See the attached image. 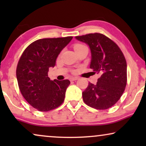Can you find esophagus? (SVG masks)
<instances>
[{"label": "esophagus", "instance_id": "esophagus-1", "mask_svg": "<svg viewBox=\"0 0 146 146\" xmlns=\"http://www.w3.org/2000/svg\"><path fill=\"white\" fill-rule=\"evenodd\" d=\"M70 81H75V80H78V78L77 77H72L70 78Z\"/></svg>", "mask_w": 146, "mask_h": 146}]
</instances>
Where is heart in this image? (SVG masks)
Instances as JSON below:
<instances>
[{"instance_id":"heart-1","label":"heart","mask_w":146,"mask_h":146,"mask_svg":"<svg viewBox=\"0 0 146 146\" xmlns=\"http://www.w3.org/2000/svg\"><path fill=\"white\" fill-rule=\"evenodd\" d=\"M82 46H84L82 45V44H76L74 46V48H80V47H82Z\"/></svg>"}]
</instances>
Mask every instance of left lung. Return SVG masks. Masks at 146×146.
I'll use <instances>...</instances> for the list:
<instances>
[{
  "mask_svg": "<svg viewBox=\"0 0 146 146\" xmlns=\"http://www.w3.org/2000/svg\"><path fill=\"white\" fill-rule=\"evenodd\" d=\"M86 43L91 51L90 68L100 74L96 84L88 83L82 92L86 104L97 110H106L120 98L127 84V64L118 46L100 33L76 36Z\"/></svg>",
  "mask_w": 146,
  "mask_h": 146,
  "instance_id": "left-lung-1",
  "label": "left lung"
}]
</instances>
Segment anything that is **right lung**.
I'll return each mask as SVG.
<instances>
[{"instance_id": "right-lung-1", "label": "right lung", "mask_w": 146, "mask_h": 146, "mask_svg": "<svg viewBox=\"0 0 146 146\" xmlns=\"http://www.w3.org/2000/svg\"><path fill=\"white\" fill-rule=\"evenodd\" d=\"M72 36L37 40L25 50L17 67L18 84L27 102L40 111H48L63 103L68 80H50V67H54L60 52Z\"/></svg>"}]
</instances>
